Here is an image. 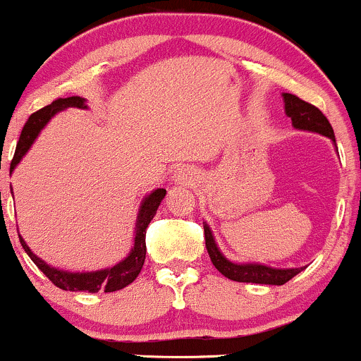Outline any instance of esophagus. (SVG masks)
<instances>
[{
    "mask_svg": "<svg viewBox=\"0 0 361 361\" xmlns=\"http://www.w3.org/2000/svg\"><path fill=\"white\" fill-rule=\"evenodd\" d=\"M176 181L180 185H190L195 181V173H192L190 169H180V171L176 173Z\"/></svg>",
    "mask_w": 361,
    "mask_h": 361,
    "instance_id": "esophagus-1",
    "label": "esophagus"
}]
</instances>
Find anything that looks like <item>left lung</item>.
Masks as SVG:
<instances>
[{"label": "left lung", "instance_id": "left-lung-1", "mask_svg": "<svg viewBox=\"0 0 361 361\" xmlns=\"http://www.w3.org/2000/svg\"><path fill=\"white\" fill-rule=\"evenodd\" d=\"M284 96V108L286 114L291 118L293 126L300 130H308V132L320 133L334 140V130H332L331 123L319 108H315L310 102L303 101L295 94H283ZM204 236H205V247H207L209 257H211L214 267L221 272V274L228 277L231 281H238V283H257V284H281L288 283L293 279L298 272L303 271L300 269H272L267 265L260 264H233L228 259H224L223 253L217 248L214 236L209 229L207 224H204Z\"/></svg>", "mask_w": 361, "mask_h": 361}]
</instances>
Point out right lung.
I'll return each instance as SVG.
<instances>
[{"label": "right lung", "instance_id": "1", "mask_svg": "<svg viewBox=\"0 0 361 361\" xmlns=\"http://www.w3.org/2000/svg\"><path fill=\"white\" fill-rule=\"evenodd\" d=\"M85 99L73 96V97H65V99H56L51 104L44 106L42 109L35 111L29 116L25 125H23L22 133H20L17 149H15L13 159L10 164V173L13 171L15 166L18 164L20 159L23 157V154L29 150L32 142L37 137V133L41 132L42 126L51 120V116L58 113V111L66 109V108H87L84 104ZM166 190L157 188L150 193L149 197H145V200L142 202L140 211H138L137 217V228H135V245H133L132 252L126 257L125 260H121L120 264H116L114 267L104 269V271H96V272H65L59 271V269L51 267L44 260L39 259L37 255H34L30 252V248L27 247L25 241L20 236V243H22L23 250L27 252V255L32 259V262L44 272V276L54 286H58L59 290L65 291H87V293H97V291H118L123 290L125 286H128L130 283L137 279V276L140 274L142 265L145 260V231H147V226L152 217L156 216L157 207L161 205V200L164 199Z\"/></svg>", "mask_w": 361, "mask_h": 361}]
</instances>
